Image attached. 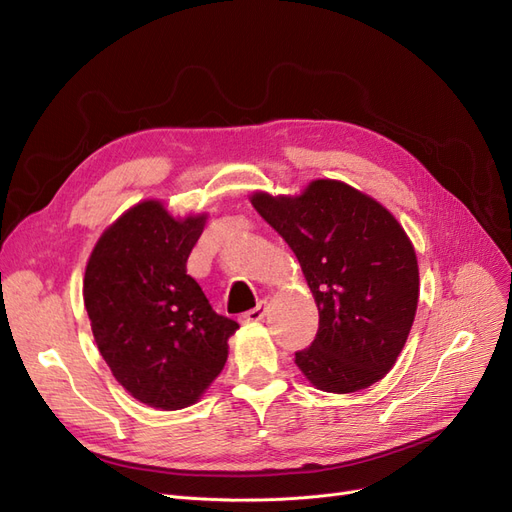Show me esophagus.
<instances>
[{"mask_svg":"<svg viewBox=\"0 0 512 512\" xmlns=\"http://www.w3.org/2000/svg\"><path fill=\"white\" fill-rule=\"evenodd\" d=\"M264 315H267V301H260L254 309H250L248 313L243 315V320L245 322H260Z\"/></svg>","mask_w":512,"mask_h":512,"instance_id":"esophagus-1","label":"esophagus"}]
</instances>
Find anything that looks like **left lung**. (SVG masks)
Here are the masks:
<instances>
[{
	"label": "left lung",
	"instance_id": "obj_1",
	"mask_svg": "<svg viewBox=\"0 0 512 512\" xmlns=\"http://www.w3.org/2000/svg\"><path fill=\"white\" fill-rule=\"evenodd\" d=\"M252 205L296 254L320 311L296 366L334 394L383 379L407 343L419 298L417 256L396 218L337 180H315L301 197L256 192Z\"/></svg>",
	"mask_w": 512,
	"mask_h": 512
}]
</instances>
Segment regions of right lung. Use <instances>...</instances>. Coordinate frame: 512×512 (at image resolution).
<instances>
[{
	"instance_id": "right-lung-1",
	"label": "right lung",
	"mask_w": 512,
	"mask_h": 512,
	"mask_svg": "<svg viewBox=\"0 0 512 512\" xmlns=\"http://www.w3.org/2000/svg\"><path fill=\"white\" fill-rule=\"evenodd\" d=\"M203 226L205 214L175 220L158 201H144L101 235L86 264L84 307L101 356L154 409L195 404L222 373L239 328L186 273Z\"/></svg>"
}]
</instances>
